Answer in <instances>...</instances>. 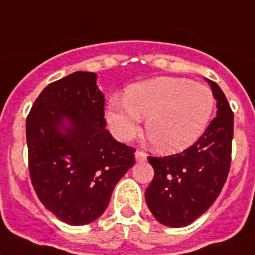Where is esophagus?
Instances as JSON below:
<instances>
[{"instance_id":"obj_1","label":"esophagus","mask_w":255,"mask_h":255,"mask_svg":"<svg viewBox=\"0 0 255 255\" xmlns=\"http://www.w3.org/2000/svg\"><path fill=\"white\" fill-rule=\"evenodd\" d=\"M135 157H136V161H145V160H147V157H148V155L143 151H136L135 152Z\"/></svg>"}]
</instances>
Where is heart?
<instances>
[{
	"mask_svg": "<svg viewBox=\"0 0 255 255\" xmlns=\"http://www.w3.org/2000/svg\"><path fill=\"white\" fill-rule=\"evenodd\" d=\"M214 108L209 87L182 78L161 77L128 87L124 99L112 98L107 122L112 133L128 141L147 118V136L155 149L176 153L194 144L208 128Z\"/></svg>",
	"mask_w": 255,
	"mask_h": 255,
	"instance_id": "obj_1",
	"label": "heart"
}]
</instances>
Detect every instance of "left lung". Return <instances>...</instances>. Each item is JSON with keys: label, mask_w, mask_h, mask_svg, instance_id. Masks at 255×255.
I'll return each mask as SVG.
<instances>
[{"label": "left lung", "mask_w": 255, "mask_h": 255, "mask_svg": "<svg viewBox=\"0 0 255 255\" xmlns=\"http://www.w3.org/2000/svg\"><path fill=\"white\" fill-rule=\"evenodd\" d=\"M217 115L200 139L185 151L165 157H148L155 169L145 190L148 208L163 225H189L216 201L232 161L233 111L217 83L209 81Z\"/></svg>", "instance_id": "1"}]
</instances>
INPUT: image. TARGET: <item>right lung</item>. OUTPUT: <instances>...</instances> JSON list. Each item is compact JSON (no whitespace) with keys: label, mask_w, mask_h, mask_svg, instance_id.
Returning <instances> with one entry per match:
<instances>
[{"label":"right lung","mask_w":255,"mask_h":255,"mask_svg":"<svg viewBox=\"0 0 255 255\" xmlns=\"http://www.w3.org/2000/svg\"><path fill=\"white\" fill-rule=\"evenodd\" d=\"M70 122L60 131L63 119ZM96 75L77 71L46 86L26 118L31 184L39 201L70 225L102 216L116 182L135 164V148L106 129Z\"/></svg>","instance_id":"right-lung-1"}]
</instances>
